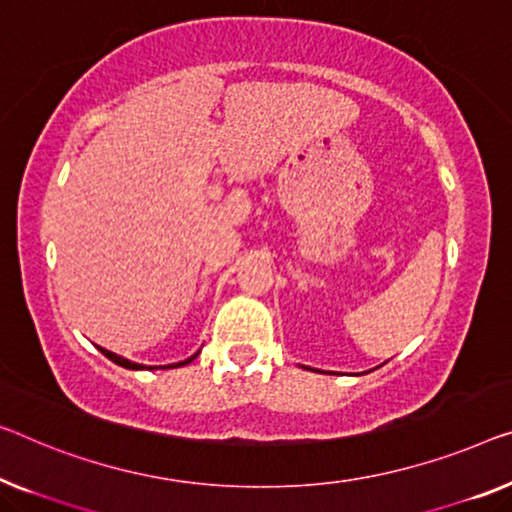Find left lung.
Segmentation results:
<instances>
[{"label": "left lung", "instance_id": "1", "mask_svg": "<svg viewBox=\"0 0 512 512\" xmlns=\"http://www.w3.org/2000/svg\"><path fill=\"white\" fill-rule=\"evenodd\" d=\"M308 370H310V368H308Z\"/></svg>", "mask_w": 512, "mask_h": 512}]
</instances>
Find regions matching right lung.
<instances>
[{"instance_id": "add662e5", "label": "right lung", "mask_w": 512, "mask_h": 512, "mask_svg": "<svg viewBox=\"0 0 512 512\" xmlns=\"http://www.w3.org/2000/svg\"><path fill=\"white\" fill-rule=\"evenodd\" d=\"M103 352V356H108L112 363H117V365H121V368H126V370H154V368H163V370H167V368H181V365H186V363H190V361H195L197 358V354L200 352H195L193 356H188L186 361H179V363H170V365H142V363H133V361H128V358H124V356H119V354H114V352H110V349H103V347H98Z\"/></svg>"}]
</instances>
